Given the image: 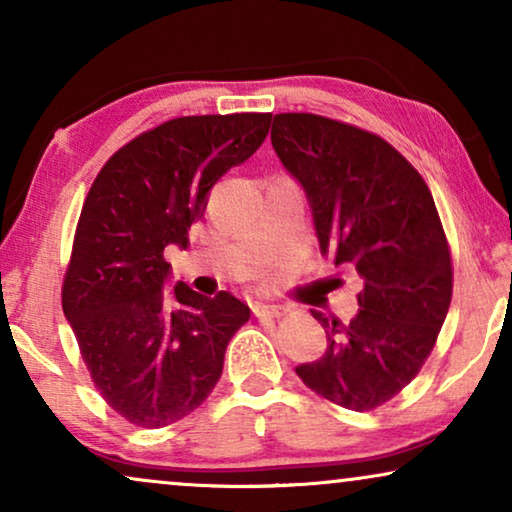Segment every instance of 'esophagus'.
Masks as SVG:
<instances>
[{"label":"esophagus","mask_w":512,"mask_h":512,"mask_svg":"<svg viewBox=\"0 0 512 512\" xmlns=\"http://www.w3.org/2000/svg\"><path fill=\"white\" fill-rule=\"evenodd\" d=\"M251 310L258 319H277L279 314H282V307L279 305H265V303H254L251 305Z\"/></svg>","instance_id":"34e87169"}]
</instances>
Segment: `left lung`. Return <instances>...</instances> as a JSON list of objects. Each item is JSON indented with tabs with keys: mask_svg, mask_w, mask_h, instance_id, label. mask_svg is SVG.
Listing matches in <instances>:
<instances>
[{
	"mask_svg": "<svg viewBox=\"0 0 512 512\" xmlns=\"http://www.w3.org/2000/svg\"><path fill=\"white\" fill-rule=\"evenodd\" d=\"M272 149L310 202L321 254L359 277L349 321L312 310L328 349L296 368L347 410L391 401L429 359L452 300V258L436 202L389 142L317 114H277Z\"/></svg>",
	"mask_w": 512,
	"mask_h": 512,
	"instance_id": "1",
	"label": "left lung"
}]
</instances>
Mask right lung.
Returning <instances> with one entry per match:
<instances>
[{
    "label": "right lung",
    "mask_w": 512,
    "mask_h": 512,
    "mask_svg": "<svg viewBox=\"0 0 512 512\" xmlns=\"http://www.w3.org/2000/svg\"><path fill=\"white\" fill-rule=\"evenodd\" d=\"M272 114L181 116L132 139L90 186L62 284V310L109 408L144 429L179 422L219 382L249 307L177 282L170 244L186 249L207 195L254 156Z\"/></svg>",
    "instance_id": "obj_1"
}]
</instances>
